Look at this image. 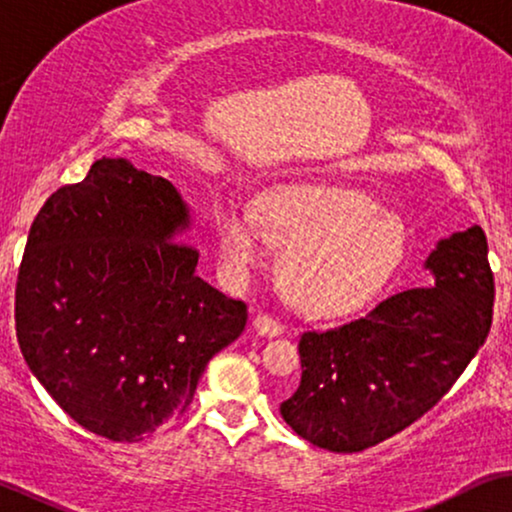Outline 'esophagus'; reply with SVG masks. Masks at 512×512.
<instances>
[{"mask_svg": "<svg viewBox=\"0 0 512 512\" xmlns=\"http://www.w3.org/2000/svg\"><path fill=\"white\" fill-rule=\"evenodd\" d=\"M255 330L264 337H276V335H281V332H283V325H281V320L269 316V313H257V316H255Z\"/></svg>", "mask_w": 512, "mask_h": 512, "instance_id": "34e87169", "label": "esophagus"}]
</instances>
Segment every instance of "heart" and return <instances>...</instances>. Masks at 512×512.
I'll list each match as a JSON object with an SVG mask.
<instances>
[{"label":"heart","instance_id":"1","mask_svg":"<svg viewBox=\"0 0 512 512\" xmlns=\"http://www.w3.org/2000/svg\"><path fill=\"white\" fill-rule=\"evenodd\" d=\"M269 241L288 248L278 271L285 297L316 316L363 306L405 255L403 224L372 196L332 182L278 187L257 215L229 210L220 217V252L231 276L260 267Z\"/></svg>","mask_w":512,"mask_h":512}]
</instances>
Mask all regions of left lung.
<instances>
[{
    "instance_id": "1",
    "label": "left lung",
    "mask_w": 512,
    "mask_h": 512,
    "mask_svg": "<svg viewBox=\"0 0 512 512\" xmlns=\"http://www.w3.org/2000/svg\"><path fill=\"white\" fill-rule=\"evenodd\" d=\"M433 288L386 297L365 316L299 339L302 381L281 405L299 438L363 452L414 424L445 395L489 335L494 274L482 227L435 245Z\"/></svg>"
}]
</instances>
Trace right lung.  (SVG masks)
<instances>
[{
	"label": "right lung",
	"instance_id": "obj_1",
	"mask_svg": "<svg viewBox=\"0 0 512 512\" xmlns=\"http://www.w3.org/2000/svg\"><path fill=\"white\" fill-rule=\"evenodd\" d=\"M189 208L166 177L98 159L34 217L16 281L27 367L86 431L140 442L187 412L248 306L196 274L175 241Z\"/></svg>",
	"mask_w": 512,
	"mask_h": 512
}]
</instances>
